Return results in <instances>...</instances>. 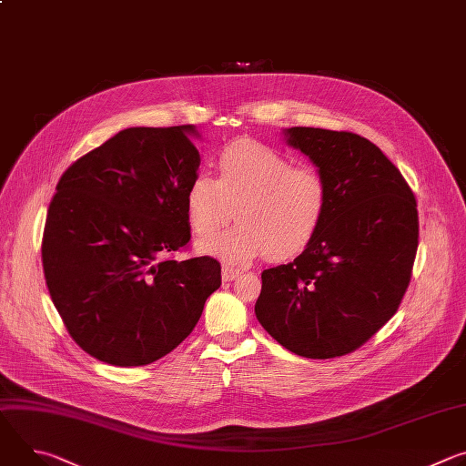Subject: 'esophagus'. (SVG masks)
Returning <instances> with one entry per match:
<instances>
[{
    "label": "esophagus",
    "mask_w": 466,
    "mask_h": 466,
    "mask_svg": "<svg viewBox=\"0 0 466 466\" xmlns=\"http://www.w3.org/2000/svg\"><path fill=\"white\" fill-rule=\"evenodd\" d=\"M239 275H241V273H239L238 269H234V268H223V271H221V277H223V280H225V282L236 280Z\"/></svg>",
    "instance_id": "1"
}]
</instances>
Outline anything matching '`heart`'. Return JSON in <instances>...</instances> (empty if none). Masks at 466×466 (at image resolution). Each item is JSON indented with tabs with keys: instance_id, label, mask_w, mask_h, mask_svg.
Returning <instances> with one entry per match:
<instances>
[{
	"instance_id": "heart-1",
	"label": "heart",
	"mask_w": 466,
	"mask_h": 466,
	"mask_svg": "<svg viewBox=\"0 0 466 466\" xmlns=\"http://www.w3.org/2000/svg\"><path fill=\"white\" fill-rule=\"evenodd\" d=\"M218 171V178L197 173L186 191L189 227L208 238L198 250L239 265L263 254L289 259L315 241L329 208V187L319 169L295 167L268 146L236 140L219 153ZM234 209L240 225L215 237Z\"/></svg>"
}]
</instances>
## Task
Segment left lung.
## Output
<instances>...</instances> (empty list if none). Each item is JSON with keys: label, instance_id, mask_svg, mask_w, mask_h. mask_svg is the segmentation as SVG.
I'll use <instances>...</instances> for the list:
<instances>
[{"label": "left lung", "instance_id": "obj_1", "mask_svg": "<svg viewBox=\"0 0 466 466\" xmlns=\"http://www.w3.org/2000/svg\"><path fill=\"white\" fill-rule=\"evenodd\" d=\"M284 137L324 175L329 208L302 254L261 273L256 319L297 356H345L404 299L419 247L417 201L398 167L354 132L291 127Z\"/></svg>", "mask_w": 466, "mask_h": 466}]
</instances>
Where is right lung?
Segmentation results:
<instances>
[{
    "label": "right lung",
    "mask_w": 466,
    "mask_h": 466,
    "mask_svg": "<svg viewBox=\"0 0 466 466\" xmlns=\"http://www.w3.org/2000/svg\"><path fill=\"white\" fill-rule=\"evenodd\" d=\"M195 125L130 127L66 169L42 239L51 300L74 341L116 367L177 349L221 286L210 256L187 245L186 191L201 155Z\"/></svg>",
    "instance_id": "add662e5"
}]
</instances>
